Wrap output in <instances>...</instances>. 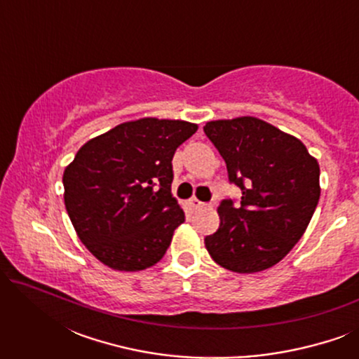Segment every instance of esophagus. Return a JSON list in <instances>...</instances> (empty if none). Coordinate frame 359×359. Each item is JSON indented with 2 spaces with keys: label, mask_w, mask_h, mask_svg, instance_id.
Returning a JSON list of instances; mask_svg holds the SVG:
<instances>
[{
  "label": "esophagus",
  "mask_w": 359,
  "mask_h": 359,
  "mask_svg": "<svg viewBox=\"0 0 359 359\" xmlns=\"http://www.w3.org/2000/svg\"><path fill=\"white\" fill-rule=\"evenodd\" d=\"M189 205H191V208H193V209H201V208H204L205 203H201L199 199L193 198V199H189Z\"/></svg>",
  "instance_id": "obj_1"
}]
</instances>
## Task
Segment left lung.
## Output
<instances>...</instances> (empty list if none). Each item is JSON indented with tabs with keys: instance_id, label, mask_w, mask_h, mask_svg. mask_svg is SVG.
<instances>
[{
	"instance_id": "1",
	"label": "left lung",
	"mask_w": 359,
	"mask_h": 359,
	"mask_svg": "<svg viewBox=\"0 0 359 359\" xmlns=\"http://www.w3.org/2000/svg\"><path fill=\"white\" fill-rule=\"evenodd\" d=\"M205 135L242 189L220 203L217 232L204 238L220 266L258 273L281 262L306 232L320 198V166L306 145L258 117L210 121Z\"/></svg>"
}]
</instances>
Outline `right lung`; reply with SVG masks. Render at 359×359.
Instances as JSON below:
<instances>
[{"label":"right lung","instance_id":"obj_1","mask_svg":"<svg viewBox=\"0 0 359 359\" xmlns=\"http://www.w3.org/2000/svg\"><path fill=\"white\" fill-rule=\"evenodd\" d=\"M198 124L144 117L88 140L63 171V199L81 243L116 271L158 263L184 212L171 194L173 155Z\"/></svg>","mask_w":359,"mask_h":359}]
</instances>
